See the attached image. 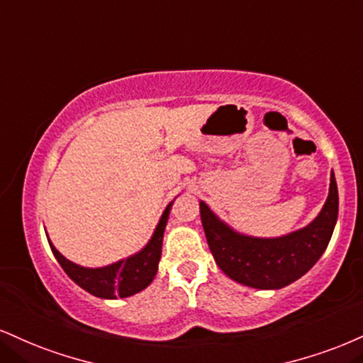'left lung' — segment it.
<instances>
[{
	"mask_svg": "<svg viewBox=\"0 0 363 363\" xmlns=\"http://www.w3.org/2000/svg\"><path fill=\"white\" fill-rule=\"evenodd\" d=\"M201 221L218 267L233 281L255 289H281L303 277L320 260L338 218V187L331 172L321 213L304 228L279 238L240 235L201 201Z\"/></svg>",
	"mask_w": 363,
	"mask_h": 363,
	"instance_id": "left-lung-1",
	"label": "left lung"
}]
</instances>
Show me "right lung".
Wrapping results in <instances>:
<instances>
[{
	"label": "right lung",
	"mask_w": 363,
	"mask_h": 363,
	"mask_svg": "<svg viewBox=\"0 0 363 363\" xmlns=\"http://www.w3.org/2000/svg\"><path fill=\"white\" fill-rule=\"evenodd\" d=\"M174 203V201H172ZM172 203L167 204L159 225L152 235L150 242L145 248H142L138 253L123 259L116 264L106 265L99 269H87L67 260L57 248L49 242L52 253L55 255L57 262L64 272L72 279L77 286L103 299H116V298H128V296L137 294L154 281L157 269H159V260L162 255V240L165 225H167L170 208Z\"/></svg>",
	"instance_id": "obj_1"
}]
</instances>
